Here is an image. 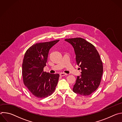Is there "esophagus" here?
Masks as SVG:
<instances>
[{"label": "esophagus", "instance_id": "1", "mask_svg": "<svg viewBox=\"0 0 122 122\" xmlns=\"http://www.w3.org/2000/svg\"><path fill=\"white\" fill-rule=\"evenodd\" d=\"M66 75H67V74L65 73H60V76H61V77L64 76H66Z\"/></svg>", "mask_w": 122, "mask_h": 122}]
</instances>
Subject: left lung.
<instances>
[{"label": "left lung", "mask_w": 122, "mask_h": 122, "mask_svg": "<svg viewBox=\"0 0 122 122\" xmlns=\"http://www.w3.org/2000/svg\"><path fill=\"white\" fill-rule=\"evenodd\" d=\"M65 41L73 46L76 63L81 71V76H77L73 91L82 96L90 95L97 89L101 81L103 68L100 56L95 47L83 39Z\"/></svg>", "instance_id": "obj_1"}]
</instances>
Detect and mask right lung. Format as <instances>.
Here are the masks:
<instances>
[{
    "label": "right lung",
    "instance_id": "add662e5",
    "mask_svg": "<svg viewBox=\"0 0 122 122\" xmlns=\"http://www.w3.org/2000/svg\"><path fill=\"white\" fill-rule=\"evenodd\" d=\"M59 40L38 43L31 46L25 52L22 64L24 83L35 97H46L55 91L59 74L43 71L46 66L50 49Z\"/></svg>",
    "mask_w": 122,
    "mask_h": 122
}]
</instances>
